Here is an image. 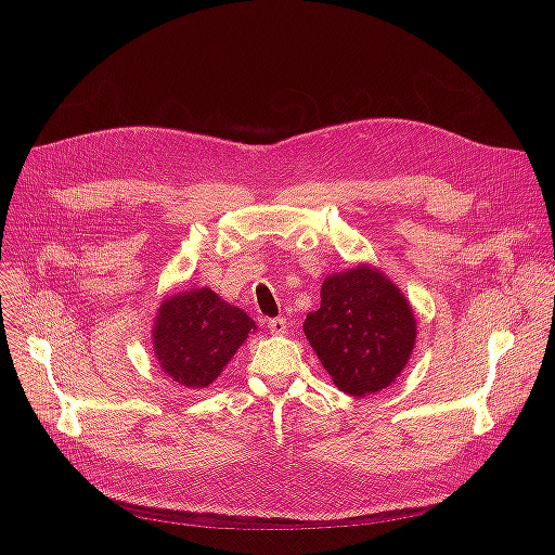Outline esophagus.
<instances>
[{
    "mask_svg": "<svg viewBox=\"0 0 555 555\" xmlns=\"http://www.w3.org/2000/svg\"><path fill=\"white\" fill-rule=\"evenodd\" d=\"M268 330L272 336H283V334H287V321L283 319V315H279V319H272L268 323Z\"/></svg>",
    "mask_w": 555,
    "mask_h": 555,
    "instance_id": "34e87169",
    "label": "esophagus"
}]
</instances>
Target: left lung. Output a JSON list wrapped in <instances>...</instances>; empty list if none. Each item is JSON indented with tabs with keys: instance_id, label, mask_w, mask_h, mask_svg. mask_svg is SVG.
I'll list each match as a JSON object with an SVG mask.
<instances>
[{
	"instance_id": "1",
	"label": "left lung",
	"mask_w": 555,
	"mask_h": 555,
	"mask_svg": "<svg viewBox=\"0 0 555 555\" xmlns=\"http://www.w3.org/2000/svg\"><path fill=\"white\" fill-rule=\"evenodd\" d=\"M302 332L332 382L366 398L406 369L417 321L402 289L375 266L360 263L325 279L321 307L307 313Z\"/></svg>"
}]
</instances>
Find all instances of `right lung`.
Returning <instances> with one entry per match:
<instances>
[{
    "label": "right lung",
    "instance_id": "obj_1",
    "mask_svg": "<svg viewBox=\"0 0 555 555\" xmlns=\"http://www.w3.org/2000/svg\"><path fill=\"white\" fill-rule=\"evenodd\" d=\"M257 330L250 315L210 287L167 296L157 307L151 340L160 369L178 384L208 388Z\"/></svg>",
    "mask_w": 555,
    "mask_h": 555
}]
</instances>
